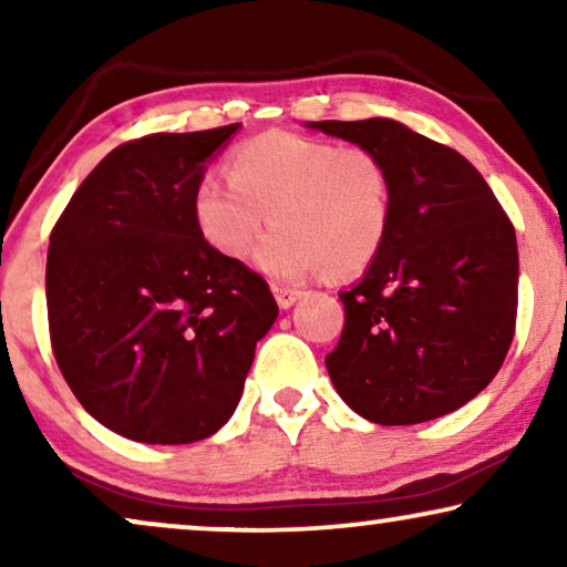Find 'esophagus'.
Segmentation results:
<instances>
[{
    "instance_id": "34e87169",
    "label": "esophagus",
    "mask_w": 567,
    "mask_h": 567,
    "mask_svg": "<svg viewBox=\"0 0 567 567\" xmlns=\"http://www.w3.org/2000/svg\"><path fill=\"white\" fill-rule=\"evenodd\" d=\"M301 293H305V291L289 289V286H274V297H276L278 307H281V309L293 307V301H297V299L301 297Z\"/></svg>"
}]
</instances>
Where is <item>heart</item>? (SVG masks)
I'll return each instance as SVG.
<instances>
[{
	"label": "heart",
	"instance_id": "b5f03b06",
	"mask_svg": "<svg viewBox=\"0 0 567 567\" xmlns=\"http://www.w3.org/2000/svg\"><path fill=\"white\" fill-rule=\"evenodd\" d=\"M268 214L276 229L258 250L266 274L355 276L374 262L390 229V175L363 146L268 131L231 152L229 181L200 177L193 216L216 252L245 258Z\"/></svg>",
	"mask_w": 567,
	"mask_h": 567
}]
</instances>
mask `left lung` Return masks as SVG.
Returning <instances> with one entry per match:
<instances>
[{
    "label": "left lung",
    "instance_id": "obj_1",
    "mask_svg": "<svg viewBox=\"0 0 567 567\" xmlns=\"http://www.w3.org/2000/svg\"><path fill=\"white\" fill-rule=\"evenodd\" d=\"M307 126L374 152L390 175L382 250L340 291L343 336L324 359L332 384L379 425L452 413L493 382L514 340V224L460 152L398 121Z\"/></svg>",
    "mask_w": 567,
    "mask_h": 567
}]
</instances>
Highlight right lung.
<instances>
[{
  "mask_svg": "<svg viewBox=\"0 0 567 567\" xmlns=\"http://www.w3.org/2000/svg\"><path fill=\"white\" fill-rule=\"evenodd\" d=\"M237 128L115 146L51 231L53 355L82 408L131 441L190 444L219 431L278 317L266 278L216 252L193 216L206 162Z\"/></svg>",
  "mask_w": 567,
  "mask_h": 567,
  "instance_id": "1",
  "label": "right lung"
}]
</instances>
